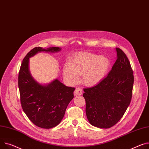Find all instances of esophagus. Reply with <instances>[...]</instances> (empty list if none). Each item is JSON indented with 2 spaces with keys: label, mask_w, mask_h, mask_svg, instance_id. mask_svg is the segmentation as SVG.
Listing matches in <instances>:
<instances>
[{
  "label": "esophagus",
  "mask_w": 149,
  "mask_h": 149,
  "mask_svg": "<svg viewBox=\"0 0 149 149\" xmlns=\"http://www.w3.org/2000/svg\"><path fill=\"white\" fill-rule=\"evenodd\" d=\"M83 93V91L81 90V88H80L79 87H77L75 88V90L74 91V94L75 95H81Z\"/></svg>",
  "instance_id": "obj_1"
}]
</instances>
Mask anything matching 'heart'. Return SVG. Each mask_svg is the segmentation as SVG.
Here are the masks:
<instances>
[{"label":"heart","mask_w":149,"mask_h":149,"mask_svg":"<svg viewBox=\"0 0 149 149\" xmlns=\"http://www.w3.org/2000/svg\"><path fill=\"white\" fill-rule=\"evenodd\" d=\"M110 67L107 57L88 53H79L69 60L68 65L63 66L64 77L71 83L78 81V75L82 74L83 82L88 86L100 83L106 76Z\"/></svg>","instance_id":"b5f03b06"}]
</instances>
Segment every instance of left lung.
Wrapping results in <instances>:
<instances>
[{
    "label": "left lung",
    "mask_w": 149,
    "mask_h": 149,
    "mask_svg": "<svg viewBox=\"0 0 149 149\" xmlns=\"http://www.w3.org/2000/svg\"><path fill=\"white\" fill-rule=\"evenodd\" d=\"M116 49L117 60L108 75L96 86L84 88L87 118L92 125L99 128L115 125L132 98L134 75L130 62L121 49Z\"/></svg>",
    "instance_id": "1"
}]
</instances>
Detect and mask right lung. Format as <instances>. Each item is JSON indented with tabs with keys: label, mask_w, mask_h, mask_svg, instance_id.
<instances>
[{
	"label": "right lung",
	"mask_w": 149,
	"mask_h": 149,
	"mask_svg": "<svg viewBox=\"0 0 149 149\" xmlns=\"http://www.w3.org/2000/svg\"><path fill=\"white\" fill-rule=\"evenodd\" d=\"M61 50L59 47L33 48L24 58L19 71L18 88L22 108L29 120L41 128L50 129L61 123L75 88L66 86L57 79L47 84L39 83L30 72L29 58L39 52Z\"/></svg>",
	"instance_id": "1"
}]
</instances>
